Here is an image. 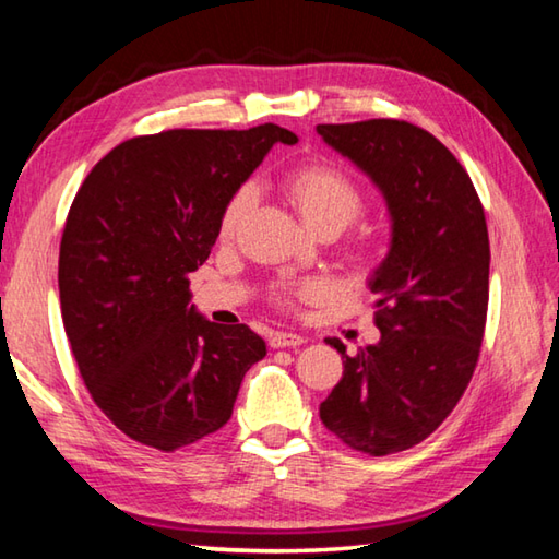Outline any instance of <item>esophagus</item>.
Returning <instances> with one entry per match:
<instances>
[{
	"label": "esophagus",
	"instance_id": "obj_1",
	"mask_svg": "<svg viewBox=\"0 0 559 559\" xmlns=\"http://www.w3.org/2000/svg\"><path fill=\"white\" fill-rule=\"evenodd\" d=\"M306 343V340H302V335H298V333H283V330H276V333H271V337H269V345L271 347H298V345H302Z\"/></svg>",
	"mask_w": 559,
	"mask_h": 559
}]
</instances>
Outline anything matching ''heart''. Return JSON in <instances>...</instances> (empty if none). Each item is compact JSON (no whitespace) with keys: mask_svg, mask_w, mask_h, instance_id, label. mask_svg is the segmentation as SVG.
<instances>
[{"mask_svg":"<svg viewBox=\"0 0 559 559\" xmlns=\"http://www.w3.org/2000/svg\"><path fill=\"white\" fill-rule=\"evenodd\" d=\"M288 200L296 206L310 229L323 231L335 229L343 231L349 222H355L365 206V194L353 177L335 165L328 163H308L283 179ZM253 202H257V187L241 185L224 204L219 216V236L231 239L239 231L246 216H249ZM372 249L362 246L359 261H370ZM325 293V286L318 281H296L283 283L276 290V298L283 306H296L302 300H316Z\"/></svg>","mask_w":559,"mask_h":559,"instance_id":"heart-1","label":"heart"}]
</instances>
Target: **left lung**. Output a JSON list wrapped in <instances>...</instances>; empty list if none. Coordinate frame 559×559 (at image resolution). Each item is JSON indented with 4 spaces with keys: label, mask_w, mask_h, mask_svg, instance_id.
I'll list each match as a JSON object with an SVG mask.
<instances>
[{
    "label": "left lung",
    "mask_w": 559,
    "mask_h": 559,
    "mask_svg": "<svg viewBox=\"0 0 559 559\" xmlns=\"http://www.w3.org/2000/svg\"><path fill=\"white\" fill-rule=\"evenodd\" d=\"M316 130L372 179L392 222L390 251L367 283L382 337L355 357L328 340L345 370L320 419L349 449L386 456L427 439L476 370L488 310L486 214L459 159L412 122Z\"/></svg>",
    "instance_id": "8db88e82"
}]
</instances>
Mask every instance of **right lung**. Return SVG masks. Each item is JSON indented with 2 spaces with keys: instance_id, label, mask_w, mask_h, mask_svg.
I'll return each instance as SVG.
<instances>
[{
  "instance_id": "add662e5",
  "label": "right lung",
  "mask_w": 559,
  "mask_h": 559,
  "mask_svg": "<svg viewBox=\"0 0 559 559\" xmlns=\"http://www.w3.org/2000/svg\"><path fill=\"white\" fill-rule=\"evenodd\" d=\"M290 130H167L112 147L71 204L59 253L61 316L100 412L145 447L175 451L231 419L266 343L189 306L229 197Z\"/></svg>"
}]
</instances>
